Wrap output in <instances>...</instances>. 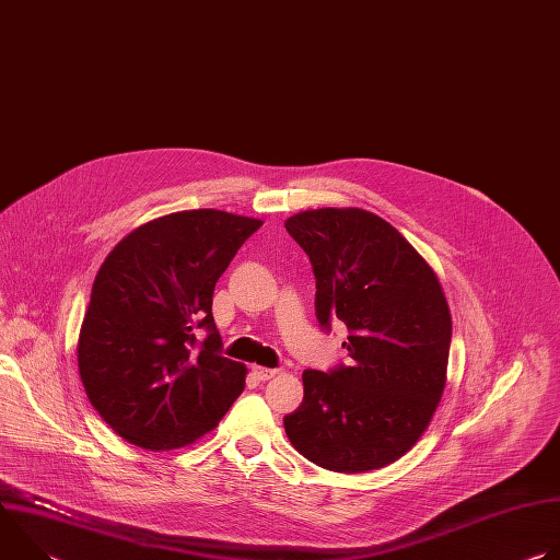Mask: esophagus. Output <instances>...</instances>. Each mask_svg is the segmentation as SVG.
Instances as JSON below:
<instances>
[{
  "instance_id": "esophagus-1",
  "label": "esophagus",
  "mask_w": 560,
  "mask_h": 560,
  "mask_svg": "<svg viewBox=\"0 0 560 560\" xmlns=\"http://www.w3.org/2000/svg\"><path fill=\"white\" fill-rule=\"evenodd\" d=\"M253 374H255L259 381H270V378H275L277 370H270V368H261V365H253Z\"/></svg>"
}]
</instances>
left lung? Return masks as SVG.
<instances>
[{
	"label": "left lung",
	"instance_id": "1",
	"mask_svg": "<svg viewBox=\"0 0 560 560\" xmlns=\"http://www.w3.org/2000/svg\"><path fill=\"white\" fill-rule=\"evenodd\" d=\"M285 230L316 279V322L348 326L352 359L303 372V404L283 419L307 460L354 474L385 467L428 430L447 381L452 314L432 266L361 208L303 210Z\"/></svg>",
	"mask_w": 560,
	"mask_h": 560
}]
</instances>
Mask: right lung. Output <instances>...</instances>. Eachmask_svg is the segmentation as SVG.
Listing matches in <instances>:
<instances>
[{
    "mask_svg": "<svg viewBox=\"0 0 560 560\" xmlns=\"http://www.w3.org/2000/svg\"><path fill=\"white\" fill-rule=\"evenodd\" d=\"M264 221L201 208L141 223L108 253L77 341L100 417L128 443L166 452L214 430L248 368L219 354L212 292ZM209 330L196 346L194 332Z\"/></svg>",
    "mask_w": 560,
    "mask_h": 560,
    "instance_id": "add662e5",
    "label": "right lung"
}]
</instances>
